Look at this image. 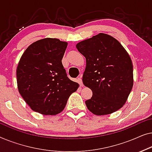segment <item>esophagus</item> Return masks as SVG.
I'll list each match as a JSON object with an SVG mask.
<instances>
[{
	"mask_svg": "<svg viewBox=\"0 0 152 152\" xmlns=\"http://www.w3.org/2000/svg\"><path fill=\"white\" fill-rule=\"evenodd\" d=\"M81 77H82V75H80V77L78 78V83H79V85H80V86H83V81H82V78H81Z\"/></svg>",
	"mask_w": 152,
	"mask_h": 152,
	"instance_id": "esophagus-1",
	"label": "esophagus"
}]
</instances>
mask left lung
<instances>
[{
  "mask_svg": "<svg viewBox=\"0 0 152 152\" xmlns=\"http://www.w3.org/2000/svg\"><path fill=\"white\" fill-rule=\"evenodd\" d=\"M76 48L86 58L85 86L92 91L85 104L92 114L103 116L121 109L134 85L131 58L118 40L99 33L78 42Z\"/></svg>",
  "mask_w": 152,
  "mask_h": 152,
  "instance_id": "obj_1",
  "label": "left lung"
}]
</instances>
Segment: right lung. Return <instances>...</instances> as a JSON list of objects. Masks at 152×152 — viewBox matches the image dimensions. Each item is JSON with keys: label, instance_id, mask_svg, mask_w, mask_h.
Returning <instances> with one entry per match:
<instances>
[{"label": "right lung", "instance_id": "obj_1", "mask_svg": "<svg viewBox=\"0 0 152 152\" xmlns=\"http://www.w3.org/2000/svg\"><path fill=\"white\" fill-rule=\"evenodd\" d=\"M67 42L45 38L26 49L16 69L19 93L34 112L56 115L65 107L78 83L68 78L62 64Z\"/></svg>", "mask_w": 152, "mask_h": 152}]
</instances>
